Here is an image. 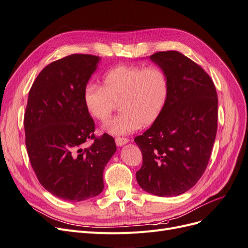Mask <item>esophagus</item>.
<instances>
[{"label": "esophagus", "instance_id": "1", "mask_svg": "<svg viewBox=\"0 0 248 248\" xmlns=\"http://www.w3.org/2000/svg\"><path fill=\"white\" fill-rule=\"evenodd\" d=\"M116 144H117V146H119V147H121V146H124L125 144H127V142L129 141V140L128 139H126V138H116Z\"/></svg>", "mask_w": 248, "mask_h": 248}]
</instances>
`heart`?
<instances>
[{
    "label": "heart",
    "instance_id": "heart-1",
    "mask_svg": "<svg viewBox=\"0 0 248 248\" xmlns=\"http://www.w3.org/2000/svg\"><path fill=\"white\" fill-rule=\"evenodd\" d=\"M103 86L89 82L84 89V103L89 114L106 121L120 99L122 111L104 123L115 136H126L151 124L160 116L170 95V78L159 66L119 65L102 77Z\"/></svg>",
    "mask_w": 248,
    "mask_h": 248
}]
</instances>
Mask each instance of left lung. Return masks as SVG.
Segmentation results:
<instances>
[{"mask_svg": "<svg viewBox=\"0 0 248 248\" xmlns=\"http://www.w3.org/2000/svg\"><path fill=\"white\" fill-rule=\"evenodd\" d=\"M150 59L168 72L170 95L152 126L134 139L142 155L137 181L149 193L176 197L196 185L208 166L218 99L208 73L181 52L159 51Z\"/></svg>", "mask_w": 248, "mask_h": 248, "instance_id": "8db88e82", "label": "left lung"}]
</instances>
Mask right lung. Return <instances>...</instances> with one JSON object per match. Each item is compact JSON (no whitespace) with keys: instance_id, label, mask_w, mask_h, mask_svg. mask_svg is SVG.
I'll use <instances>...</instances> for the list:
<instances>
[{"instance_id":"1","label":"right lung","mask_w":248,"mask_h":248,"mask_svg":"<svg viewBox=\"0 0 248 248\" xmlns=\"http://www.w3.org/2000/svg\"><path fill=\"white\" fill-rule=\"evenodd\" d=\"M100 58L74 54L44 67L29 92L26 147L40 184L55 197L80 202L103 190V170L117 151L108 134L94 136L84 89ZM94 139L89 148L82 146Z\"/></svg>"}]
</instances>
